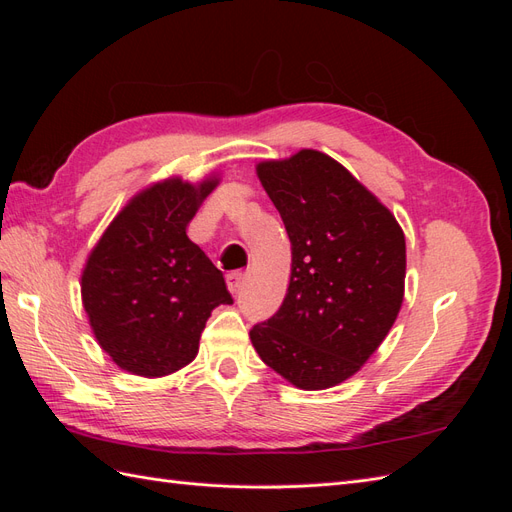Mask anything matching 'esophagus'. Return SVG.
<instances>
[{
  "label": "esophagus",
  "mask_w": 512,
  "mask_h": 512,
  "mask_svg": "<svg viewBox=\"0 0 512 512\" xmlns=\"http://www.w3.org/2000/svg\"><path fill=\"white\" fill-rule=\"evenodd\" d=\"M226 282H228V290H230L232 294H237V292L241 290L243 282H245V273H239V271H235V273H228Z\"/></svg>",
  "instance_id": "1"
}]
</instances>
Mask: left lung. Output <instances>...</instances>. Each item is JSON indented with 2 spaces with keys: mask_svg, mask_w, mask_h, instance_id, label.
Here are the masks:
<instances>
[{
  "mask_svg": "<svg viewBox=\"0 0 512 512\" xmlns=\"http://www.w3.org/2000/svg\"><path fill=\"white\" fill-rule=\"evenodd\" d=\"M292 245L282 307L250 339L305 391L348 380L389 335L404 301L406 237L395 215L316 149L256 166Z\"/></svg>",
  "mask_w": 512,
  "mask_h": 512,
  "instance_id": "obj_1",
  "label": "left lung"
}]
</instances>
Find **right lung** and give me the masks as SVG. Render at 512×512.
<instances>
[{"label": "right lung", "mask_w": 512, "mask_h": 512, "mask_svg": "<svg viewBox=\"0 0 512 512\" xmlns=\"http://www.w3.org/2000/svg\"><path fill=\"white\" fill-rule=\"evenodd\" d=\"M218 183L173 177L149 185L87 258L81 294L91 331L130 374L160 378L192 363L211 312L232 303L222 271L185 235Z\"/></svg>", "instance_id": "obj_1"}]
</instances>
